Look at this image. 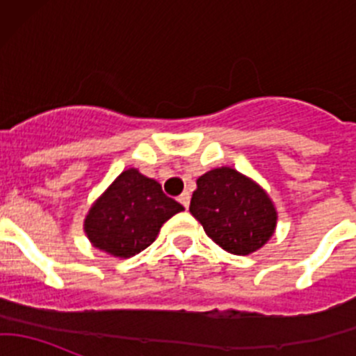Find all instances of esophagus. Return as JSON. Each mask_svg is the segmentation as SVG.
Returning a JSON list of instances; mask_svg holds the SVG:
<instances>
[{
  "mask_svg": "<svg viewBox=\"0 0 356 356\" xmlns=\"http://www.w3.org/2000/svg\"><path fill=\"white\" fill-rule=\"evenodd\" d=\"M189 201H191V195H189L188 191H184L181 196H179V203H181L186 210L189 208Z\"/></svg>",
  "mask_w": 356,
  "mask_h": 356,
  "instance_id": "1",
  "label": "esophagus"
}]
</instances>
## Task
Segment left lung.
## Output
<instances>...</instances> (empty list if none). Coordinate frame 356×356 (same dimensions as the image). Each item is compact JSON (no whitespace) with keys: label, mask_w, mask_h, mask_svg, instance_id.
<instances>
[{"label":"left lung","mask_w":356,"mask_h":356,"mask_svg":"<svg viewBox=\"0 0 356 356\" xmlns=\"http://www.w3.org/2000/svg\"><path fill=\"white\" fill-rule=\"evenodd\" d=\"M196 184L189 211L222 250L250 254L274 234L277 213L270 198L238 170L213 168Z\"/></svg>","instance_id":"obj_1"}]
</instances>
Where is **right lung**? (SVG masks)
I'll list each match as a JSON object with an SVG mask.
<instances>
[{
	"instance_id": "obj_1",
	"label": "right lung",
	"mask_w": 356,
	"mask_h": 356,
	"mask_svg": "<svg viewBox=\"0 0 356 356\" xmlns=\"http://www.w3.org/2000/svg\"><path fill=\"white\" fill-rule=\"evenodd\" d=\"M182 210L184 207L168 198L155 179L129 168L92 204L84 229L95 248L129 258L152 245L161 225Z\"/></svg>"
}]
</instances>
